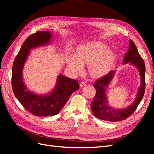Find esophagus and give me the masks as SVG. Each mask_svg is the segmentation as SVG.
<instances>
[{
	"mask_svg": "<svg viewBox=\"0 0 154 154\" xmlns=\"http://www.w3.org/2000/svg\"><path fill=\"white\" fill-rule=\"evenodd\" d=\"M85 85H86V83H85V82H81V83H80V85L81 87H84Z\"/></svg>",
	"mask_w": 154,
	"mask_h": 154,
	"instance_id": "esophagus-1",
	"label": "esophagus"
}]
</instances>
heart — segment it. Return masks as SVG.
Here are the masks:
<instances>
[{"instance_id":"heart-1","label":"heart","mask_w":154,"mask_h":154,"mask_svg":"<svg viewBox=\"0 0 154 154\" xmlns=\"http://www.w3.org/2000/svg\"><path fill=\"white\" fill-rule=\"evenodd\" d=\"M115 59V53L109 50L107 44L102 42H90L78 46L75 55L68 57L67 64L78 73L83 71V65H86L91 76L99 78L109 72Z\"/></svg>"}]
</instances>
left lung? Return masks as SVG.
I'll use <instances>...</instances> for the list:
<instances>
[{"mask_svg": "<svg viewBox=\"0 0 154 154\" xmlns=\"http://www.w3.org/2000/svg\"><path fill=\"white\" fill-rule=\"evenodd\" d=\"M128 63L136 67L140 74L141 85L138 88L136 99L131 105L125 109H116L108 104L106 96L107 88L116 74V71H112L104 77L96 81L93 85L96 88V94L91 103V109L93 114L97 118L114 122L124 120L134 112L142 100L145 89V65L138 53L136 45L131 40H130L129 49L123 60V64Z\"/></svg>", "mask_w": 154, "mask_h": 154, "instance_id": "1", "label": "left lung"}]
</instances>
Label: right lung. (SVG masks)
<instances>
[{"label":"right lung","mask_w":154,"mask_h":154,"mask_svg":"<svg viewBox=\"0 0 154 154\" xmlns=\"http://www.w3.org/2000/svg\"><path fill=\"white\" fill-rule=\"evenodd\" d=\"M53 33L38 31L27 38L16 57L12 69V88L14 94L24 108L36 116H53L58 114L70 96L78 90L77 80L62 74L57 77L54 87L47 94H39L28 89L23 80V69L31 49L50 44Z\"/></svg>","instance_id":"1"}]
</instances>
